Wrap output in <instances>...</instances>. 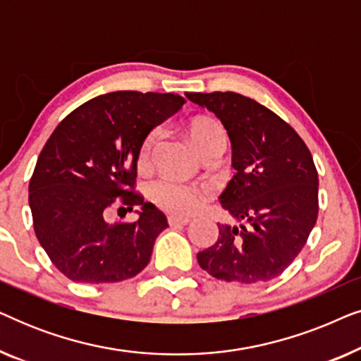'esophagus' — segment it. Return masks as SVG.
Masks as SVG:
<instances>
[{"label": "esophagus", "instance_id": "obj_1", "mask_svg": "<svg viewBox=\"0 0 361 361\" xmlns=\"http://www.w3.org/2000/svg\"><path fill=\"white\" fill-rule=\"evenodd\" d=\"M167 221H169L171 226H185V225L190 224V219H187V216L169 215V219H167Z\"/></svg>", "mask_w": 361, "mask_h": 361}]
</instances>
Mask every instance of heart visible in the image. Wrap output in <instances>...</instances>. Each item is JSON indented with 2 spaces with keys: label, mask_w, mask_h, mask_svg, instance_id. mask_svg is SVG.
Wrapping results in <instances>:
<instances>
[{
  "label": "heart",
  "mask_w": 361,
  "mask_h": 361,
  "mask_svg": "<svg viewBox=\"0 0 361 361\" xmlns=\"http://www.w3.org/2000/svg\"><path fill=\"white\" fill-rule=\"evenodd\" d=\"M187 133H189L192 142L202 156L219 157L226 147V131L219 121L210 116H195L187 123ZM162 136L161 126L152 128L141 142L137 162L141 167L151 164L152 154H154L157 142ZM151 199L157 205L167 212L174 214H192L212 197V189L209 185H192L177 182L174 179H157L149 187Z\"/></svg>",
  "instance_id": "1"
}]
</instances>
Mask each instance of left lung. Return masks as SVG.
<instances>
[{
    "instance_id": "left-lung-1",
    "label": "left lung",
    "mask_w": 361,
    "mask_h": 361,
    "mask_svg": "<svg viewBox=\"0 0 361 361\" xmlns=\"http://www.w3.org/2000/svg\"><path fill=\"white\" fill-rule=\"evenodd\" d=\"M214 111L228 133L236 174L220 195L241 226L219 224V240L197 255L200 268L228 283H264L293 263L319 215V176L293 126L235 92L185 93Z\"/></svg>"
}]
</instances>
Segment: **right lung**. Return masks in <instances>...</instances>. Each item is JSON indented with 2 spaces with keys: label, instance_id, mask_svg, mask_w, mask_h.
I'll return each mask as SVG.
<instances>
[{
  "label": "right lung",
  "instance_id": "right-lung-1",
  "mask_svg": "<svg viewBox=\"0 0 361 361\" xmlns=\"http://www.w3.org/2000/svg\"><path fill=\"white\" fill-rule=\"evenodd\" d=\"M185 103L177 93L111 92L92 98L59 123L29 180L39 243L75 283L135 278L149 263L167 219L136 189L145 136ZM141 206L137 222L106 220L111 208Z\"/></svg>",
  "mask_w": 361,
  "mask_h": 361
}]
</instances>
